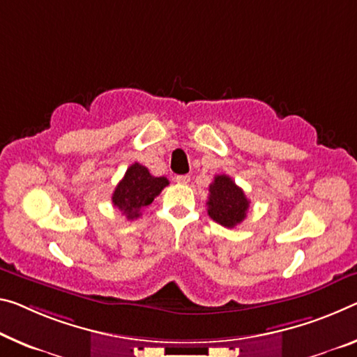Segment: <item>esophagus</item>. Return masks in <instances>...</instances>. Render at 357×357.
<instances>
[{
    "instance_id": "obj_1",
    "label": "esophagus",
    "mask_w": 357,
    "mask_h": 357,
    "mask_svg": "<svg viewBox=\"0 0 357 357\" xmlns=\"http://www.w3.org/2000/svg\"><path fill=\"white\" fill-rule=\"evenodd\" d=\"M178 184H189L190 183V176L189 174H178L176 178H174Z\"/></svg>"
}]
</instances>
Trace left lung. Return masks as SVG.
<instances>
[{
	"label": "left lung",
	"mask_w": 357,
	"mask_h": 357,
	"mask_svg": "<svg viewBox=\"0 0 357 357\" xmlns=\"http://www.w3.org/2000/svg\"><path fill=\"white\" fill-rule=\"evenodd\" d=\"M206 205L209 218L224 227L234 229L245 220L250 209V200L234 179L227 174H218L209 184Z\"/></svg>",
	"instance_id": "1"
}]
</instances>
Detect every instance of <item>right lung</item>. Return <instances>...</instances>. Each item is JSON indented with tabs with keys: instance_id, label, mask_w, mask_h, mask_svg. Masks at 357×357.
I'll list each match as a JSON object with an SVG mask.
<instances>
[{
	"instance_id": "obj_1",
	"label": "right lung",
	"mask_w": 357,
	"mask_h": 357,
	"mask_svg": "<svg viewBox=\"0 0 357 357\" xmlns=\"http://www.w3.org/2000/svg\"><path fill=\"white\" fill-rule=\"evenodd\" d=\"M168 184L165 176H152L148 168L135 162L128 167L126 176L117 184L112 194V205L121 209L127 219H138L141 211L149 206Z\"/></svg>"
}]
</instances>
